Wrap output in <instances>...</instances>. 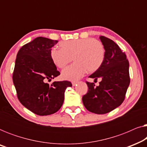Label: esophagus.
<instances>
[{
  "mask_svg": "<svg viewBox=\"0 0 147 147\" xmlns=\"http://www.w3.org/2000/svg\"><path fill=\"white\" fill-rule=\"evenodd\" d=\"M78 83V82H72V86H76V84H77Z\"/></svg>",
  "mask_w": 147,
  "mask_h": 147,
  "instance_id": "esophagus-1",
  "label": "esophagus"
}]
</instances>
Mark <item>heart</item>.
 Wrapping results in <instances>:
<instances>
[{
    "label": "heart",
    "instance_id": "b5f03b06",
    "mask_svg": "<svg viewBox=\"0 0 147 147\" xmlns=\"http://www.w3.org/2000/svg\"><path fill=\"white\" fill-rule=\"evenodd\" d=\"M60 49L53 48L50 57L59 68L65 67L73 58L75 63L61 72L64 80L76 81L84 76L86 71L92 73L99 69L105 56L104 45L93 38L71 39L59 43Z\"/></svg>",
    "mask_w": 147,
    "mask_h": 147
}]
</instances>
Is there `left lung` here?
<instances>
[{
	"mask_svg": "<svg viewBox=\"0 0 147 147\" xmlns=\"http://www.w3.org/2000/svg\"><path fill=\"white\" fill-rule=\"evenodd\" d=\"M105 56L102 65L89 77L94 81L101 80L100 85L86 82L87 94L82 102L88 111L98 114L111 112L123 102L130 84L129 63L126 54L115 42L108 38L100 37Z\"/></svg>",
	"mask_w": 147,
	"mask_h": 147,
	"instance_id": "left-lung-1",
	"label": "left lung"
}]
</instances>
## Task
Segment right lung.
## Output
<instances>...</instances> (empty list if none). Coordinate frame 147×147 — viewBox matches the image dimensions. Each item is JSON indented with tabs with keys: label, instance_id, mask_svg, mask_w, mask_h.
<instances>
[{
	"label": "right lung",
	"instance_id": "add662e5",
	"mask_svg": "<svg viewBox=\"0 0 147 147\" xmlns=\"http://www.w3.org/2000/svg\"><path fill=\"white\" fill-rule=\"evenodd\" d=\"M57 40L39 37L24 45L15 60L13 80L20 102L34 114L47 116L61 107L69 81H47L60 75L50 57Z\"/></svg>",
	"mask_w": 147,
	"mask_h": 147
}]
</instances>
